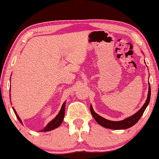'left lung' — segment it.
Listing matches in <instances>:
<instances>
[{
	"label": "left lung",
	"mask_w": 159,
	"mask_h": 159,
	"mask_svg": "<svg viewBox=\"0 0 159 159\" xmlns=\"http://www.w3.org/2000/svg\"><path fill=\"white\" fill-rule=\"evenodd\" d=\"M146 64V63H145ZM151 98V87L149 82V90H148V95L147 100L144 104V105L141 107V109L139 111H137L135 114L131 116L130 117H128L123 119L122 120H119V121H113V120H107L106 118L102 117L101 116L96 114L95 111L93 110V108L92 107V104H90V111L91 114L95 118V120L98 123L99 125L106 128L112 129V130H125V129H128L129 128L133 126L134 124H136V123H138L139 118L142 117V116L143 115V113L144 112L145 109H146L149 103Z\"/></svg>",
	"instance_id": "left-lung-1"
}]
</instances>
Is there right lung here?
<instances>
[{
	"mask_svg": "<svg viewBox=\"0 0 159 159\" xmlns=\"http://www.w3.org/2000/svg\"><path fill=\"white\" fill-rule=\"evenodd\" d=\"M65 104H66V102H64L63 104H62V106H61V108L60 109V112H59V114L57 116H56V117L54 118L50 122L48 123L47 125L45 126V127L43 129V130H40V132H47V131L52 130H54V129L58 128L59 126L61 125V123H62L63 120H64V113H65ZM12 109H13V111H14L16 116H17V119L19 120V121H20L21 123V124H22L21 120L20 119V118L19 117V116L17 114V112H16L15 109L13 108V107H12Z\"/></svg>",
	"mask_w": 159,
	"mask_h": 159,
	"instance_id": "right-lung-1",
	"label": "right lung"
}]
</instances>
